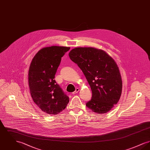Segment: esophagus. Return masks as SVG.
I'll use <instances>...</instances> for the list:
<instances>
[{
    "mask_svg": "<svg viewBox=\"0 0 150 150\" xmlns=\"http://www.w3.org/2000/svg\"><path fill=\"white\" fill-rule=\"evenodd\" d=\"M79 91V88H76V89H75V91L74 92H72V94H76V93H78Z\"/></svg>",
    "mask_w": 150,
    "mask_h": 150,
    "instance_id": "esophagus-1",
    "label": "esophagus"
}]
</instances>
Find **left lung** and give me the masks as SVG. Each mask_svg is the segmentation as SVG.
<instances>
[{"label": "left lung", "mask_w": 150, "mask_h": 150, "mask_svg": "<svg viewBox=\"0 0 150 150\" xmlns=\"http://www.w3.org/2000/svg\"><path fill=\"white\" fill-rule=\"evenodd\" d=\"M69 57L78 64L91 86L92 96L86 103V107L98 115L110 111L122 91L120 73L112 58L92 47L75 48L70 52Z\"/></svg>", "instance_id": "obj_1"}]
</instances>
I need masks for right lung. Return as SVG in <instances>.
<instances>
[{
	"label": "right lung",
	"mask_w": 150,
	"mask_h": 150,
	"mask_svg": "<svg viewBox=\"0 0 150 150\" xmlns=\"http://www.w3.org/2000/svg\"><path fill=\"white\" fill-rule=\"evenodd\" d=\"M70 47L43 48L33 58L29 71L30 92L34 102L44 112L56 115L66 107L69 97L54 80L61 58Z\"/></svg>",
	"instance_id": "1"
}]
</instances>
